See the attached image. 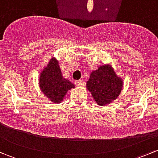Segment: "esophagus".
Returning <instances> with one entry per match:
<instances>
[{
  "label": "esophagus",
  "instance_id": "esophagus-1",
  "mask_svg": "<svg viewBox=\"0 0 158 158\" xmlns=\"http://www.w3.org/2000/svg\"><path fill=\"white\" fill-rule=\"evenodd\" d=\"M83 82H82V80H76L75 81V85L76 86H80V85H82Z\"/></svg>",
  "mask_w": 158,
  "mask_h": 158
}]
</instances>
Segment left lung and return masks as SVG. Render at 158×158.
Segmentation results:
<instances>
[{
	"instance_id": "left-lung-1",
	"label": "left lung",
	"mask_w": 158,
	"mask_h": 158,
	"mask_svg": "<svg viewBox=\"0 0 158 158\" xmlns=\"http://www.w3.org/2000/svg\"><path fill=\"white\" fill-rule=\"evenodd\" d=\"M123 81L110 65H103L91 73L86 88L99 106H107L122 92Z\"/></svg>"
}]
</instances>
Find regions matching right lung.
<instances>
[{
  "label": "right lung",
  "instance_id": "obj_1",
  "mask_svg": "<svg viewBox=\"0 0 158 158\" xmlns=\"http://www.w3.org/2000/svg\"><path fill=\"white\" fill-rule=\"evenodd\" d=\"M39 84L43 93L54 103L61 102L66 92L75 87L69 80L63 77L59 62L54 57L40 73Z\"/></svg>",
  "mask_w": 158,
  "mask_h": 158
}]
</instances>
